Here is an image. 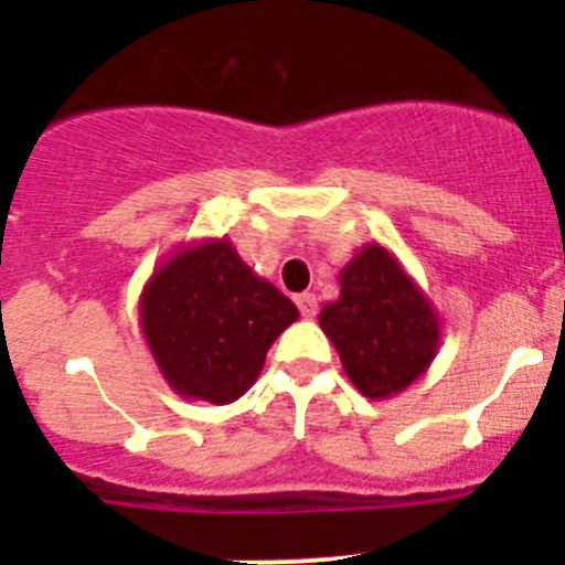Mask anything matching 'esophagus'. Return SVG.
I'll return each mask as SVG.
<instances>
[{
  "mask_svg": "<svg viewBox=\"0 0 565 565\" xmlns=\"http://www.w3.org/2000/svg\"><path fill=\"white\" fill-rule=\"evenodd\" d=\"M297 308H300V313L305 319H313L316 310H319V300H316V295H310V291H302V295L295 297Z\"/></svg>",
  "mask_w": 565,
  "mask_h": 565,
  "instance_id": "34e87169",
  "label": "esophagus"
}]
</instances>
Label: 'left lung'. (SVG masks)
Segmentation results:
<instances>
[{
  "label": "left lung",
  "mask_w": 565,
  "mask_h": 565,
  "mask_svg": "<svg viewBox=\"0 0 565 565\" xmlns=\"http://www.w3.org/2000/svg\"><path fill=\"white\" fill-rule=\"evenodd\" d=\"M340 297L319 313L355 391L372 401L404 393L433 364L440 321L387 246L364 244L340 270Z\"/></svg>",
  "instance_id": "obj_1"
}]
</instances>
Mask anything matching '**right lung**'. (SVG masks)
<instances>
[{
  "label": "right lung",
  "mask_w": 565,
  "mask_h": 565,
  "mask_svg": "<svg viewBox=\"0 0 565 565\" xmlns=\"http://www.w3.org/2000/svg\"><path fill=\"white\" fill-rule=\"evenodd\" d=\"M140 329L161 377L191 401L225 406L260 377L300 310L223 238L188 242L142 287Z\"/></svg>",
  "instance_id": "1"
}]
</instances>
